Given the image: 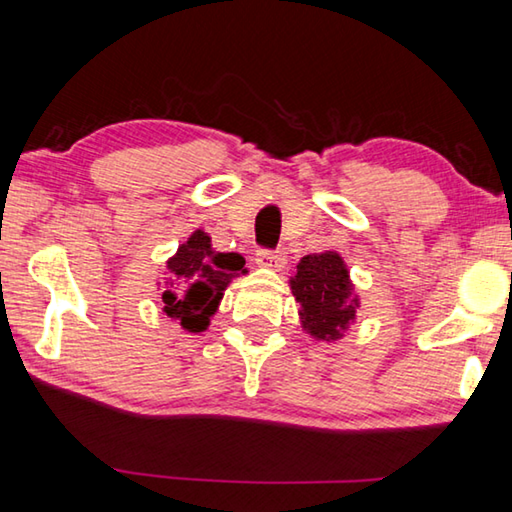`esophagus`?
<instances>
[{"mask_svg": "<svg viewBox=\"0 0 512 512\" xmlns=\"http://www.w3.org/2000/svg\"><path fill=\"white\" fill-rule=\"evenodd\" d=\"M257 266L268 268V271H282L287 266V257L280 250H259L257 253Z\"/></svg>", "mask_w": 512, "mask_h": 512, "instance_id": "34e87169", "label": "esophagus"}]
</instances>
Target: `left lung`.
Masks as SVG:
<instances>
[{
    "instance_id": "left-lung-1",
    "label": "left lung",
    "mask_w": 512,
    "mask_h": 512,
    "mask_svg": "<svg viewBox=\"0 0 512 512\" xmlns=\"http://www.w3.org/2000/svg\"><path fill=\"white\" fill-rule=\"evenodd\" d=\"M289 289L300 305V325L314 341H339L357 323L361 298L336 250L302 257Z\"/></svg>"
}]
</instances>
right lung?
<instances>
[{
    "label": "right lung",
    "mask_w": 512,
    "mask_h": 512,
    "mask_svg": "<svg viewBox=\"0 0 512 512\" xmlns=\"http://www.w3.org/2000/svg\"><path fill=\"white\" fill-rule=\"evenodd\" d=\"M246 259L239 253H219L205 230H194L185 244L167 259L162 287V311L180 327L201 334L219 311L225 289L246 273Z\"/></svg>",
    "instance_id": "1"
}]
</instances>
